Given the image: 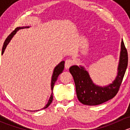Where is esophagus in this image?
Masks as SVG:
<instances>
[{"label":"esophagus","mask_w":130,"mask_h":130,"mask_svg":"<svg viewBox=\"0 0 130 130\" xmlns=\"http://www.w3.org/2000/svg\"><path fill=\"white\" fill-rule=\"evenodd\" d=\"M74 64V60L72 59H67V60L65 61V67L66 69H69L70 67H71L72 65Z\"/></svg>","instance_id":"1"}]
</instances>
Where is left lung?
<instances>
[{"mask_svg": "<svg viewBox=\"0 0 130 130\" xmlns=\"http://www.w3.org/2000/svg\"><path fill=\"white\" fill-rule=\"evenodd\" d=\"M128 52L124 42L122 40L121 55L117 77L112 84L104 87L94 85L88 72L83 67H78L77 65L70 67L69 71L74 80L78 101L86 105L95 106L103 104L112 99L120 90L128 66Z\"/></svg>", "mask_w": 130, "mask_h": 130, "instance_id": "obj_1", "label": "left lung"}]
</instances>
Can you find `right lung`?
<instances>
[{
    "instance_id": "obj_1",
    "label": "right lung",
    "mask_w": 130,
    "mask_h": 130,
    "mask_svg": "<svg viewBox=\"0 0 130 130\" xmlns=\"http://www.w3.org/2000/svg\"><path fill=\"white\" fill-rule=\"evenodd\" d=\"M22 28H23V27H16V28H15V29H14V31H13L8 36H7V38H6V40H5L4 43L3 47H2V54H3L4 53V51H5V49L6 48V46H7V45L8 44V43H9V41H10V40H11L12 38L13 37V36H14V35L16 33V32L18 31V30L20 29H22ZM64 65H65V61H61V62H60V63H59L55 68L54 71H53V75H52V82H51V87H52V90H53V87H54L55 83V82L57 81L58 77L59 75L62 72L63 70L64 67H65L64 66ZM52 101H53V92H52V95H51L50 98V99H49V101H48V104L45 106V107H43V109L47 108L48 106L50 105V104L52 103Z\"/></svg>"
}]
</instances>
